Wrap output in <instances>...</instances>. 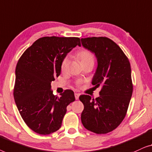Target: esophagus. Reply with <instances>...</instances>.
<instances>
[{
  "instance_id": "esophagus-1",
  "label": "esophagus",
  "mask_w": 152,
  "mask_h": 152,
  "mask_svg": "<svg viewBox=\"0 0 152 152\" xmlns=\"http://www.w3.org/2000/svg\"><path fill=\"white\" fill-rule=\"evenodd\" d=\"M74 96H75V98H76V100H78V98H79V96H80V94H78V93H75V94H74Z\"/></svg>"
}]
</instances>
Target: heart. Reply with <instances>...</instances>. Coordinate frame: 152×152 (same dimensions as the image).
Listing matches in <instances>:
<instances>
[{
    "instance_id": "obj_1",
    "label": "heart",
    "mask_w": 152,
    "mask_h": 152,
    "mask_svg": "<svg viewBox=\"0 0 152 152\" xmlns=\"http://www.w3.org/2000/svg\"><path fill=\"white\" fill-rule=\"evenodd\" d=\"M78 59L80 60V63H85V62L87 61H94V55L91 54L90 52L87 50H82L80 52H79L77 54ZM68 62L69 60L67 57L65 58L61 62V70L62 72H65L67 69V65H68Z\"/></svg>"
}]
</instances>
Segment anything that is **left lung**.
I'll return each instance as SVG.
<instances>
[{"label": "left lung", "instance_id": "8db88e82", "mask_svg": "<svg viewBox=\"0 0 152 152\" xmlns=\"http://www.w3.org/2000/svg\"><path fill=\"white\" fill-rule=\"evenodd\" d=\"M81 43L97 59L91 83L102 87L96 99L89 95L80 96L84 104L81 121L89 131L107 134L118 127L127 113L133 91L131 66L120 47L110 38H81Z\"/></svg>", "mask_w": 152, "mask_h": 152}]
</instances>
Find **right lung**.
Listing matches in <instances>:
<instances>
[{"label":"right lung","instance_id":"right-lung-1","mask_svg":"<svg viewBox=\"0 0 152 152\" xmlns=\"http://www.w3.org/2000/svg\"><path fill=\"white\" fill-rule=\"evenodd\" d=\"M76 45V37H43L26 50L15 71L14 97L27 125L36 133L48 135L58 130L67 106L75 100L67 89L61 96L53 94L51 83L61 74V64Z\"/></svg>","mask_w":152,"mask_h":152}]
</instances>
